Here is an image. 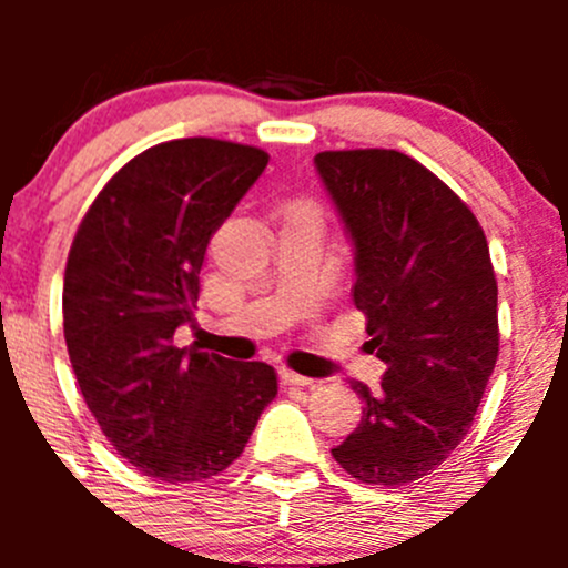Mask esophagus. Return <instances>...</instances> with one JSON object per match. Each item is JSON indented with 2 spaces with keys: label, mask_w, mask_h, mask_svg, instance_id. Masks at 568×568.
Listing matches in <instances>:
<instances>
[{
  "label": "esophagus",
  "mask_w": 568,
  "mask_h": 568,
  "mask_svg": "<svg viewBox=\"0 0 568 568\" xmlns=\"http://www.w3.org/2000/svg\"><path fill=\"white\" fill-rule=\"evenodd\" d=\"M280 376H283L285 387H313L311 376H302V374H296V371H283Z\"/></svg>",
  "instance_id": "34e87169"
}]
</instances>
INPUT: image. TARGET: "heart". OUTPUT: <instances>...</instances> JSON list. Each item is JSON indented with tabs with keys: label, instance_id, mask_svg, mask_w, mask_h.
<instances>
[{
	"label": "heart",
	"instance_id": "1",
	"mask_svg": "<svg viewBox=\"0 0 568 568\" xmlns=\"http://www.w3.org/2000/svg\"><path fill=\"white\" fill-rule=\"evenodd\" d=\"M291 209H300V211H311V214H316V205L311 203V200H302V203H294Z\"/></svg>",
	"mask_w": 568,
	"mask_h": 568
}]
</instances>
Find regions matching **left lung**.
<instances>
[{"instance_id": "1", "label": "left lung", "mask_w": 568, "mask_h": 568, "mask_svg": "<svg viewBox=\"0 0 568 568\" xmlns=\"http://www.w3.org/2000/svg\"><path fill=\"white\" fill-rule=\"evenodd\" d=\"M354 242V305L387 365L363 382V420L332 448L352 478L404 486L467 437L500 352L497 280L469 205L420 162L387 148L316 153Z\"/></svg>"}]
</instances>
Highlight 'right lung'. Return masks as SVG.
Listing matches in <instances>:
<instances>
[{
  "instance_id": "obj_1",
  "label": "right lung",
  "mask_w": 568,
  "mask_h": 568,
  "mask_svg": "<svg viewBox=\"0 0 568 568\" xmlns=\"http://www.w3.org/2000/svg\"><path fill=\"white\" fill-rule=\"evenodd\" d=\"M268 164L211 136L153 145L106 181L65 263L62 329L84 404L142 475L189 484L242 456L277 374L178 348L216 227Z\"/></svg>"
}]
</instances>
